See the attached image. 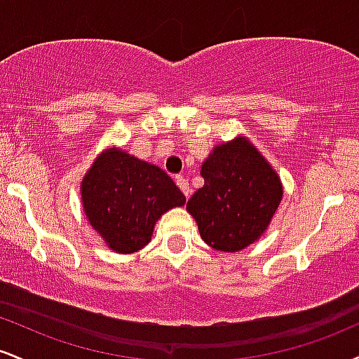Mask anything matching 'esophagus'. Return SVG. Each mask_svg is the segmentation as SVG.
<instances>
[{"instance_id":"obj_1","label":"esophagus","mask_w":359,"mask_h":359,"mask_svg":"<svg viewBox=\"0 0 359 359\" xmlns=\"http://www.w3.org/2000/svg\"><path fill=\"white\" fill-rule=\"evenodd\" d=\"M175 184L179 185V189L180 191H182L184 194H185V197H189L191 196V187H189V180L185 179V177H182V175H177L175 177Z\"/></svg>"}]
</instances>
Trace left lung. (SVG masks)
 I'll return each mask as SVG.
<instances>
[{
	"instance_id": "obj_1",
	"label": "left lung",
	"mask_w": 359,
	"mask_h": 359,
	"mask_svg": "<svg viewBox=\"0 0 359 359\" xmlns=\"http://www.w3.org/2000/svg\"><path fill=\"white\" fill-rule=\"evenodd\" d=\"M204 185L192 194L187 211L203 240L219 251H240L262 236L282 201L273 168L248 140L238 138L214 151L201 168Z\"/></svg>"
}]
</instances>
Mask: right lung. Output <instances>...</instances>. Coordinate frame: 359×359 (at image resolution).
<instances>
[{
	"instance_id": "right-lung-1",
	"label": "right lung",
	"mask_w": 359,
	"mask_h": 359,
	"mask_svg": "<svg viewBox=\"0 0 359 359\" xmlns=\"http://www.w3.org/2000/svg\"><path fill=\"white\" fill-rule=\"evenodd\" d=\"M81 189L90 226L118 253L142 250L158 217L185 204V196L162 168L119 150L102 154Z\"/></svg>"
}]
</instances>
